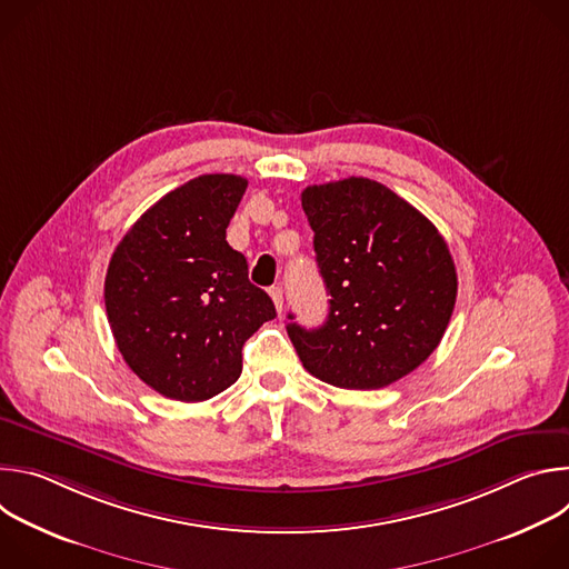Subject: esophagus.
Returning a JSON list of instances; mask_svg holds the SVG:
<instances>
[{
    "instance_id": "1",
    "label": "esophagus",
    "mask_w": 569,
    "mask_h": 569,
    "mask_svg": "<svg viewBox=\"0 0 569 569\" xmlns=\"http://www.w3.org/2000/svg\"><path fill=\"white\" fill-rule=\"evenodd\" d=\"M270 297H272L277 310L281 312V310H283V288H281V286H272V288H270Z\"/></svg>"
}]
</instances>
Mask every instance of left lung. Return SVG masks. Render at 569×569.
I'll return each mask as SVG.
<instances>
[{
  "instance_id": "obj_1",
  "label": "left lung",
  "mask_w": 569,
  "mask_h": 569,
  "mask_svg": "<svg viewBox=\"0 0 569 569\" xmlns=\"http://www.w3.org/2000/svg\"><path fill=\"white\" fill-rule=\"evenodd\" d=\"M301 207L329 317L288 336L308 373L345 389H380L439 347L457 299V272L439 229L367 178L312 184Z\"/></svg>"
}]
</instances>
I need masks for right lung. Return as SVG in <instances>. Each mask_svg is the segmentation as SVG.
<instances>
[{"mask_svg":"<svg viewBox=\"0 0 569 569\" xmlns=\"http://www.w3.org/2000/svg\"><path fill=\"white\" fill-rule=\"evenodd\" d=\"M248 189L240 176L189 180L157 200L121 238L106 310L126 365L161 396L198 402L231 387L242 345L277 317L227 224Z\"/></svg>","mask_w":569,"mask_h":569,"instance_id":"right-lung-1","label":"right lung"}]
</instances>
